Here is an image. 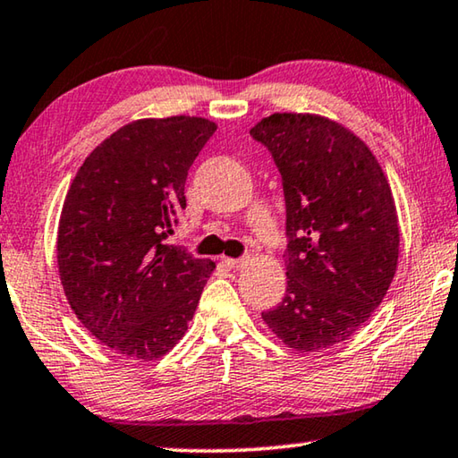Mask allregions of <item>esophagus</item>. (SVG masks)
Listing matches in <instances>:
<instances>
[{
	"label": "esophagus",
	"instance_id": "obj_1",
	"mask_svg": "<svg viewBox=\"0 0 458 458\" xmlns=\"http://www.w3.org/2000/svg\"><path fill=\"white\" fill-rule=\"evenodd\" d=\"M225 266H227L229 269H243L247 266V259L245 258H242V259L225 258Z\"/></svg>",
	"mask_w": 458,
	"mask_h": 458
}]
</instances>
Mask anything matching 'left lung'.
Returning a JSON list of instances; mask_svg holds the SVG:
<instances>
[{
	"instance_id": "1",
	"label": "left lung",
	"mask_w": 458,
	"mask_h": 458,
	"mask_svg": "<svg viewBox=\"0 0 458 458\" xmlns=\"http://www.w3.org/2000/svg\"><path fill=\"white\" fill-rule=\"evenodd\" d=\"M282 173L287 287L267 327L318 352L362 327L394 279L400 229L390 182L368 144L332 118L276 112L251 128Z\"/></svg>"
}]
</instances>
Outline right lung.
Instances as JSON below:
<instances>
[{
    "label": "right lung",
    "instance_id": "add662e5",
    "mask_svg": "<svg viewBox=\"0 0 458 458\" xmlns=\"http://www.w3.org/2000/svg\"><path fill=\"white\" fill-rule=\"evenodd\" d=\"M216 131L200 116L140 118L100 142L64 199L58 274L72 311L104 346L150 362L174 348L215 271L166 243L184 181Z\"/></svg>",
    "mask_w": 458,
    "mask_h": 458
}]
</instances>
